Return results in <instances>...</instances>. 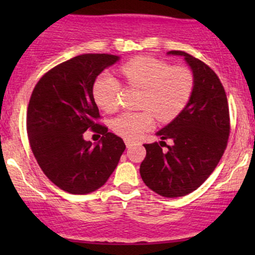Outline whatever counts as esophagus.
Instances as JSON below:
<instances>
[{
  "label": "esophagus",
  "mask_w": 255,
  "mask_h": 255,
  "mask_svg": "<svg viewBox=\"0 0 255 255\" xmlns=\"http://www.w3.org/2000/svg\"><path fill=\"white\" fill-rule=\"evenodd\" d=\"M125 142H126V146H127V148H129L134 145V141H131V140H129V139H126Z\"/></svg>",
  "instance_id": "1"
}]
</instances>
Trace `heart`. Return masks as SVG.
<instances>
[{
	"label": "heart",
	"instance_id": "heart-1",
	"mask_svg": "<svg viewBox=\"0 0 255 255\" xmlns=\"http://www.w3.org/2000/svg\"><path fill=\"white\" fill-rule=\"evenodd\" d=\"M131 86L144 89L140 107L144 111H125L111 121V128L126 139H136L154 125L153 112L160 121H170L188 103L194 80L184 67H171L164 61L141 56L121 67ZM121 84L109 72L98 75L93 84V97L102 110L113 113L119 108Z\"/></svg>",
	"mask_w": 255,
	"mask_h": 255
}]
</instances>
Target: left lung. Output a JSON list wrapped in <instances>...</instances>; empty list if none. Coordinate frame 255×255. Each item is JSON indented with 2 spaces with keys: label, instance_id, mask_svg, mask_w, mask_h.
Segmentation results:
<instances>
[{
  "label": "left lung",
  "instance_id": "8db88e82",
  "mask_svg": "<svg viewBox=\"0 0 255 255\" xmlns=\"http://www.w3.org/2000/svg\"><path fill=\"white\" fill-rule=\"evenodd\" d=\"M194 86L182 111L156 135L159 144H145L146 157L140 175L146 186L165 198H177L199 188L212 174L223 156L229 136V108L223 85L207 64L183 51ZM168 138L173 144L166 145ZM162 145L168 150L163 151Z\"/></svg>",
  "mask_w": 255,
  "mask_h": 255
}]
</instances>
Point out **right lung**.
Wrapping results in <instances>:
<instances>
[{
	"mask_svg": "<svg viewBox=\"0 0 255 255\" xmlns=\"http://www.w3.org/2000/svg\"><path fill=\"white\" fill-rule=\"evenodd\" d=\"M120 56L79 55L50 69L38 81L27 109V134L38 164L58 188L89 194L107 182L126 145L121 137L96 124L101 118L93 84ZM102 134L92 144L83 139L87 129Z\"/></svg>",
	"mask_w": 255,
	"mask_h": 255,
	"instance_id": "right-lung-1",
	"label": "right lung"
}]
</instances>
